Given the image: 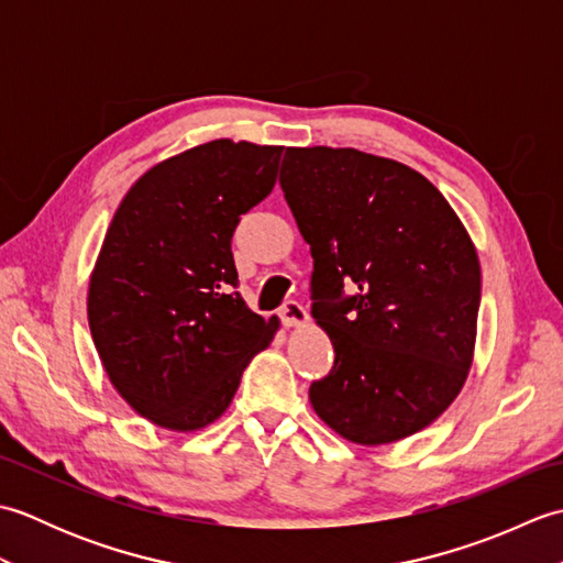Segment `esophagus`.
I'll return each mask as SVG.
<instances>
[{
	"mask_svg": "<svg viewBox=\"0 0 563 563\" xmlns=\"http://www.w3.org/2000/svg\"><path fill=\"white\" fill-rule=\"evenodd\" d=\"M280 321L288 329H300V327H307L309 314L300 302H285V307L280 309Z\"/></svg>",
	"mask_w": 563,
	"mask_h": 563,
	"instance_id": "1",
	"label": "esophagus"
}]
</instances>
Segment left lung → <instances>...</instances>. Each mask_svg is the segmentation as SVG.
<instances>
[{
  "instance_id": "left-lung-1",
  "label": "left lung",
  "mask_w": 563,
  "mask_h": 563,
  "mask_svg": "<svg viewBox=\"0 0 563 563\" xmlns=\"http://www.w3.org/2000/svg\"><path fill=\"white\" fill-rule=\"evenodd\" d=\"M280 186L312 249V317L336 353L309 387L312 409L355 445L418 433L474 361L482 266L470 232L423 174L353 147H288Z\"/></svg>"
}]
</instances>
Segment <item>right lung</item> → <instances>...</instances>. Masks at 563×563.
<instances>
[{
	"mask_svg": "<svg viewBox=\"0 0 563 563\" xmlns=\"http://www.w3.org/2000/svg\"><path fill=\"white\" fill-rule=\"evenodd\" d=\"M283 147L212 140L152 166L118 206L93 263V345L130 409L196 433L230 409L244 367L280 319L236 288L232 234L266 198Z\"/></svg>",
	"mask_w": 563,
	"mask_h": 563,
	"instance_id": "right-lung-1",
	"label": "right lung"
}]
</instances>
